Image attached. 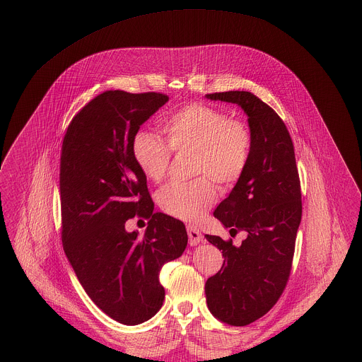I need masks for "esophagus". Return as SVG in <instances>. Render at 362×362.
Returning a JSON list of instances; mask_svg holds the SVG:
<instances>
[{
	"label": "esophagus",
	"mask_w": 362,
	"mask_h": 362,
	"mask_svg": "<svg viewBox=\"0 0 362 362\" xmlns=\"http://www.w3.org/2000/svg\"><path fill=\"white\" fill-rule=\"evenodd\" d=\"M187 231H188V238H189L191 245H198L204 240V235L199 231V228H197L194 226H188Z\"/></svg>",
	"instance_id": "34e87169"
}]
</instances>
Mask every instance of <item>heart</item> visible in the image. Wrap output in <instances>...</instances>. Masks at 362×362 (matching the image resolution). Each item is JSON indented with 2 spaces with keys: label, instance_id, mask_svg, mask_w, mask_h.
I'll return each mask as SVG.
<instances>
[{
  "label": "heart",
  "instance_id": "b5f03b06",
  "mask_svg": "<svg viewBox=\"0 0 362 362\" xmlns=\"http://www.w3.org/2000/svg\"><path fill=\"white\" fill-rule=\"evenodd\" d=\"M167 145L152 132L139 131L132 139V156L142 174L161 182L167 174L171 152H194L191 182H174L157 194L160 209L184 221H198L218 197V187L233 188L244 177L252 153L248 127L223 110L191 103L173 112L163 122Z\"/></svg>",
  "mask_w": 362,
  "mask_h": 362
}]
</instances>
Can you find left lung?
Wrapping results in <instances>:
<instances>
[{
  "instance_id": "1",
  "label": "left lung",
  "mask_w": 362,
  "mask_h": 362,
  "mask_svg": "<svg viewBox=\"0 0 362 362\" xmlns=\"http://www.w3.org/2000/svg\"><path fill=\"white\" fill-rule=\"evenodd\" d=\"M238 104L248 115L252 153L240 182L214 210L224 227L247 231L240 247L216 235L206 240L223 254V266L205 286L210 312L231 326H245L273 308L293 266L303 216L294 145L277 112L251 92L206 95Z\"/></svg>"
}]
</instances>
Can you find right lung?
<instances>
[{
	"label": "right lung",
	"mask_w": 362,
	"mask_h": 362,
	"mask_svg": "<svg viewBox=\"0 0 362 362\" xmlns=\"http://www.w3.org/2000/svg\"><path fill=\"white\" fill-rule=\"evenodd\" d=\"M168 102L156 92L107 90L69 122L59 164L61 238L90 300L124 325H139L161 308L158 274L187 248L185 226L153 213L146 177L132 156L139 127ZM149 218L144 238L124 223Z\"/></svg>",
	"instance_id": "obj_1"
}]
</instances>
